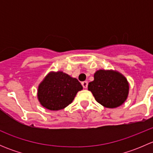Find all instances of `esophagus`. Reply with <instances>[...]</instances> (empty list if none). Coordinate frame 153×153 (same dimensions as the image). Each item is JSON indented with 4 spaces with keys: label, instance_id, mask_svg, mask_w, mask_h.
<instances>
[{
    "label": "esophagus",
    "instance_id": "obj_1",
    "mask_svg": "<svg viewBox=\"0 0 153 153\" xmlns=\"http://www.w3.org/2000/svg\"><path fill=\"white\" fill-rule=\"evenodd\" d=\"M81 84H82L83 87L84 88V89H86L88 86V82L87 81H83L82 83H81Z\"/></svg>",
    "mask_w": 153,
    "mask_h": 153
}]
</instances>
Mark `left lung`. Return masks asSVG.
I'll list each match as a JSON object with an SVG mask.
<instances>
[{"mask_svg":"<svg viewBox=\"0 0 153 153\" xmlns=\"http://www.w3.org/2000/svg\"><path fill=\"white\" fill-rule=\"evenodd\" d=\"M129 83L124 75L115 70L99 69L94 74V81L88 84L97 102L106 108H116L126 101Z\"/></svg>","mask_w":153,"mask_h":153,"instance_id":"1","label":"left lung"}]
</instances>
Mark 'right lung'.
I'll use <instances>...</instances> for the list:
<instances>
[{"label":"right lung","instance_id":"right-lung-1","mask_svg":"<svg viewBox=\"0 0 153 153\" xmlns=\"http://www.w3.org/2000/svg\"><path fill=\"white\" fill-rule=\"evenodd\" d=\"M81 89L83 86L76 78L62 71L50 72L38 86V99L46 109L58 111L70 104Z\"/></svg>","mask_w":153,"mask_h":153}]
</instances>
